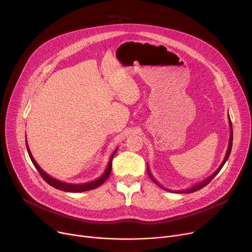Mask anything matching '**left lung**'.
<instances>
[{
    "label": "left lung",
    "instance_id": "8db88e82",
    "mask_svg": "<svg viewBox=\"0 0 252 252\" xmlns=\"http://www.w3.org/2000/svg\"><path fill=\"white\" fill-rule=\"evenodd\" d=\"M229 125H230V139H229V145H228V149H227V152H226V156H224L222 162L220 163V165L218 167V169L215 171V173H214L213 175L209 176L208 178H206V179L203 180L202 182H198L197 184L193 185L192 187H190V188H188V189H184V190H170V189H167V188L163 187L162 185H160L159 183H158V182L155 180V178H154L153 175L151 174V170H150L149 166H147V173H148L150 179H151L156 185H158V186H159L161 189H163V190H165V191H168V192H173V193H193V192H196L197 190H200L201 188L205 187L206 185L220 173V170L221 169V167L223 166V164L226 163V161L228 160V158H229V156H230V153H231V150H232V144H233V127H232V123H231L230 116H229Z\"/></svg>",
    "mask_w": 252,
    "mask_h": 252
}]
</instances>
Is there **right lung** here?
<instances>
[{
    "label": "right lung",
    "mask_w": 252,
    "mask_h": 252,
    "mask_svg": "<svg viewBox=\"0 0 252 252\" xmlns=\"http://www.w3.org/2000/svg\"><path fill=\"white\" fill-rule=\"evenodd\" d=\"M26 144V149H28V152H29V155H30V158L32 162L33 163V165L35 166V168L37 169V171L39 173V175L42 176V178L50 185V186L54 187L58 190H61V191H64V192H70V193H78V192H85V191H90V190H93L95 188H98L99 186H101V185L108 179L110 173H111V168H112V159H113V156L115 155L116 151H117V148L114 150V152L112 153V155L110 156L109 158V161H108V164H107V167L105 168L104 173L102 174V176L94 181L92 182H88V183H81V184H71V183H66V182H62V181H59L55 178H53L51 176H49L46 171H44L41 166H39L36 161L34 160V158L30 150V147H29V144H28V141L25 142Z\"/></svg>",
    "instance_id": "obj_1"
}]
</instances>
